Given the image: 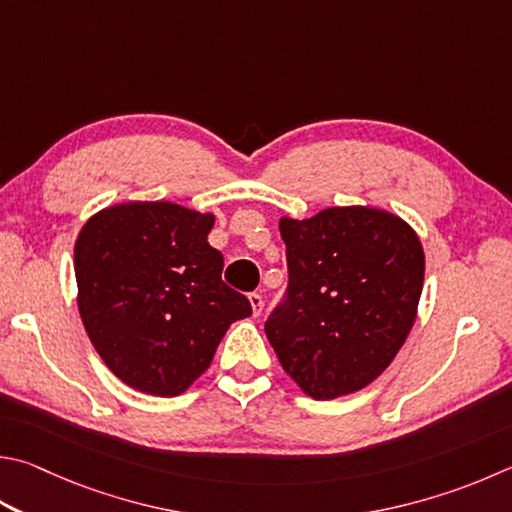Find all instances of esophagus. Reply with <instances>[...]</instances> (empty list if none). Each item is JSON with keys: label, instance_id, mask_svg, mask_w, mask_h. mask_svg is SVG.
<instances>
[{"label": "esophagus", "instance_id": "1", "mask_svg": "<svg viewBox=\"0 0 512 512\" xmlns=\"http://www.w3.org/2000/svg\"><path fill=\"white\" fill-rule=\"evenodd\" d=\"M248 300H250V306H253V315H255V318H259V315H262V311H264V297L259 293H250Z\"/></svg>", "mask_w": 512, "mask_h": 512}]
</instances>
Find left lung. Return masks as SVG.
<instances>
[{
  "instance_id": "8db88e82",
  "label": "left lung",
  "mask_w": 512,
  "mask_h": 512,
  "mask_svg": "<svg viewBox=\"0 0 512 512\" xmlns=\"http://www.w3.org/2000/svg\"><path fill=\"white\" fill-rule=\"evenodd\" d=\"M286 300L266 320L280 365L315 401L353 394L405 345L423 291L414 228L387 210L327 208L280 219Z\"/></svg>"
}]
</instances>
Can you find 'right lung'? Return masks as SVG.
<instances>
[{
	"mask_svg": "<svg viewBox=\"0 0 512 512\" xmlns=\"http://www.w3.org/2000/svg\"><path fill=\"white\" fill-rule=\"evenodd\" d=\"M212 226L210 212L127 201L80 230L73 266L82 324L102 362L138 392L183 394L230 324L253 313L248 297L221 282Z\"/></svg>",
	"mask_w": 512,
	"mask_h": 512,
	"instance_id": "right-lung-1",
	"label": "right lung"
}]
</instances>
